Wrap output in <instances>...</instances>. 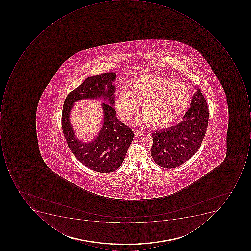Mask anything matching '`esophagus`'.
<instances>
[{"label": "esophagus", "mask_w": 251, "mask_h": 251, "mask_svg": "<svg viewBox=\"0 0 251 251\" xmlns=\"http://www.w3.org/2000/svg\"><path fill=\"white\" fill-rule=\"evenodd\" d=\"M143 133L144 132L142 131V130H139V129H134V134L135 136H136V137H138V136H142V135L143 134Z\"/></svg>", "instance_id": "1"}]
</instances>
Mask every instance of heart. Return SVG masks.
I'll use <instances>...</instances> for the list:
<instances>
[{
  "label": "heart",
  "mask_w": 251,
  "mask_h": 251,
  "mask_svg": "<svg viewBox=\"0 0 251 251\" xmlns=\"http://www.w3.org/2000/svg\"><path fill=\"white\" fill-rule=\"evenodd\" d=\"M142 102L146 124L152 128L169 126L190 102V92L185 85L156 76L138 79L131 88L124 87L116 100L117 112L128 119Z\"/></svg>",
  "instance_id": "b5f03b06"
}]
</instances>
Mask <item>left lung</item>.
<instances>
[{"label":"left lung","instance_id":"obj_1","mask_svg":"<svg viewBox=\"0 0 251 251\" xmlns=\"http://www.w3.org/2000/svg\"><path fill=\"white\" fill-rule=\"evenodd\" d=\"M190 105L180 123L152 133L151 155L160 167L170 169L182 165L196 153L203 141L210 112L199 89L192 96Z\"/></svg>","mask_w":251,"mask_h":251}]
</instances>
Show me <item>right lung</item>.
<instances>
[{
	"label": "right lung",
	"mask_w": 251,
	"mask_h": 251,
	"mask_svg": "<svg viewBox=\"0 0 251 251\" xmlns=\"http://www.w3.org/2000/svg\"><path fill=\"white\" fill-rule=\"evenodd\" d=\"M115 77L114 72H106L87 77L68 94L62 108V131L71 151L81 164L97 172H113L119 168L134 136L133 130L115 116V87L112 85ZM100 97L108 98L110 104H102L105 113L104 126L93 142L81 143L74 136L69 121L72 105L83 98Z\"/></svg>",
	"instance_id": "add662e5"
}]
</instances>
